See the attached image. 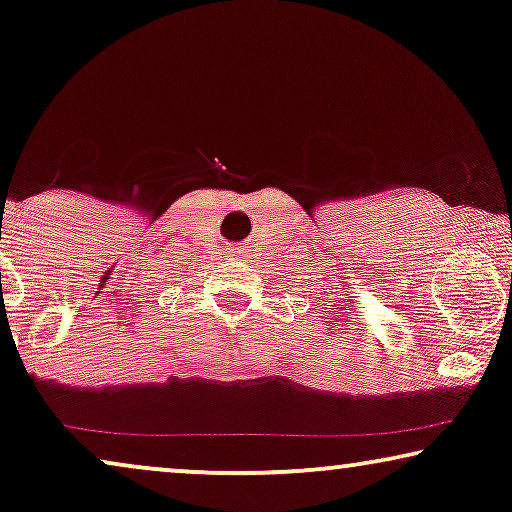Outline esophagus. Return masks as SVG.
Returning a JSON list of instances; mask_svg holds the SVG:
<instances>
[{"label": "esophagus", "instance_id": "1", "mask_svg": "<svg viewBox=\"0 0 512 512\" xmlns=\"http://www.w3.org/2000/svg\"><path fill=\"white\" fill-rule=\"evenodd\" d=\"M230 254L240 256V254H242V247H237V244H235V247H230Z\"/></svg>", "mask_w": 512, "mask_h": 512}]
</instances>
